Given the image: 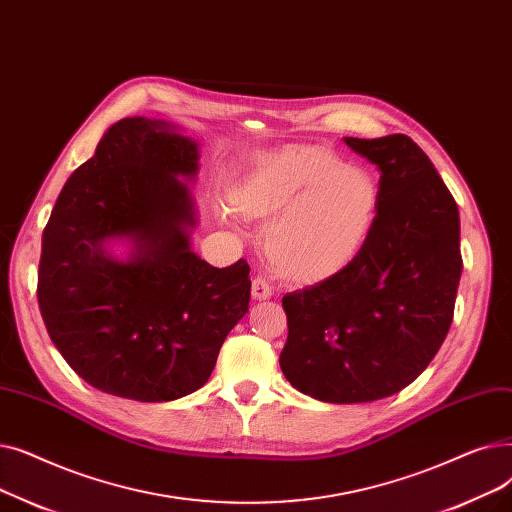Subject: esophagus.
Returning a JSON list of instances; mask_svg holds the SVG:
<instances>
[{"instance_id":"esophagus-1","label":"esophagus","mask_w":512,"mask_h":512,"mask_svg":"<svg viewBox=\"0 0 512 512\" xmlns=\"http://www.w3.org/2000/svg\"><path fill=\"white\" fill-rule=\"evenodd\" d=\"M273 296V287L266 283V279L256 277L252 281V298L254 300H269Z\"/></svg>"}]
</instances>
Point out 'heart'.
I'll use <instances>...</instances> for the list:
<instances>
[{
    "label": "heart",
    "mask_w": 512,
    "mask_h": 512,
    "mask_svg": "<svg viewBox=\"0 0 512 512\" xmlns=\"http://www.w3.org/2000/svg\"><path fill=\"white\" fill-rule=\"evenodd\" d=\"M229 204L246 218L271 216L262 248L273 269L316 283L342 273L367 246L381 189L369 170L325 148L294 145L254 156L229 185Z\"/></svg>",
    "instance_id": "obj_1"
}]
</instances>
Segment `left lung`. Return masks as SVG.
Returning a JSON list of instances; mask_svg holds the SVG:
<instances>
[{
  "label": "left lung",
  "instance_id": "8db88e82",
  "mask_svg": "<svg viewBox=\"0 0 512 512\" xmlns=\"http://www.w3.org/2000/svg\"><path fill=\"white\" fill-rule=\"evenodd\" d=\"M344 141L381 170L377 225L342 273L283 296L279 364L298 392L356 404L392 396L427 369L454 319L462 256L456 202L415 141Z\"/></svg>",
  "mask_w": 512,
  "mask_h": 512
}]
</instances>
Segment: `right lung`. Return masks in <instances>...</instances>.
Wrapping results in <instances>:
<instances>
[{"label":"right lung","instance_id":"add662e5","mask_svg":"<svg viewBox=\"0 0 512 512\" xmlns=\"http://www.w3.org/2000/svg\"><path fill=\"white\" fill-rule=\"evenodd\" d=\"M198 145L150 118H123L62 187L43 229L37 300L70 369L100 392L168 402L200 389L248 312L250 264L216 269L189 250L193 204L177 179ZM129 236L127 263L103 241Z\"/></svg>","mask_w":512,"mask_h":512}]
</instances>
